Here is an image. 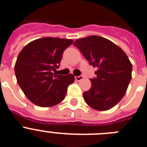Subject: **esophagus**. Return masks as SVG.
<instances>
[{"mask_svg":"<svg viewBox=\"0 0 147 147\" xmlns=\"http://www.w3.org/2000/svg\"><path fill=\"white\" fill-rule=\"evenodd\" d=\"M83 79V76H75V80H76L77 82L79 81H81Z\"/></svg>","mask_w":147,"mask_h":147,"instance_id":"obj_1","label":"esophagus"}]
</instances>
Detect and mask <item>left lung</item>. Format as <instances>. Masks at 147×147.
I'll use <instances>...</instances> for the list:
<instances>
[{"instance_id": "obj_1", "label": "left lung", "mask_w": 147, "mask_h": 147, "mask_svg": "<svg viewBox=\"0 0 147 147\" xmlns=\"http://www.w3.org/2000/svg\"><path fill=\"white\" fill-rule=\"evenodd\" d=\"M74 45L98 68L96 77L90 80L91 88L83 93L85 102L95 110H110L124 97L132 78L129 58L117 45L99 36L79 39Z\"/></svg>"}]
</instances>
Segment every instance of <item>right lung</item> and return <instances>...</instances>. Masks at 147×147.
<instances>
[{
    "instance_id": "right-lung-1",
    "label": "right lung",
    "mask_w": 147,
    "mask_h": 147,
    "mask_svg": "<svg viewBox=\"0 0 147 147\" xmlns=\"http://www.w3.org/2000/svg\"><path fill=\"white\" fill-rule=\"evenodd\" d=\"M72 40L43 37L27 44L18 54L15 65L18 85L26 96L35 105L52 107L65 97L74 76L54 75L62 54L73 43Z\"/></svg>"
}]
</instances>
